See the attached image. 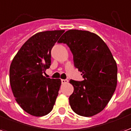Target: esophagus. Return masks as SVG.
<instances>
[{
  "label": "esophagus",
  "instance_id": "34e87169",
  "mask_svg": "<svg viewBox=\"0 0 131 131\" xmlns=\"http://www.w3.org/2000/svg\"><path fill=\"white\" fill-rule=\"evenodd\" d=\"M61 82L62 84H65V83H68V80L67 79H61Z\"/></svg>",
  "mask_w": 131,
  "mask_h": 131
}]
</instances>
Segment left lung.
<instances>
[{
    "instance_id": "8db88e82",
    "label": "left lung",
    "mask_w": 131,
    "mask_h": 131,
    "mask_svg": "<svg viewBox=\"0 0 131 131\" xmlns=\"http://www.w3.org/2000/svg\"><path fill=\"white\" fill-rule=\"evenodd\" d=\"M57 43H65L73 54L74 67L83 80L71 79L74 92L69 104L83 116L98 114L112 98L117 84V66L110 50L101 38L88 31H66Z\"/></svg>"
}]
</instances>
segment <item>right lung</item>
Returning <instances> with one entry per match:
<instances>
[{"label": "right lung", "mask_w": 131, "mask_h": 131, "mask_svg": "<svg viewBox=\"0 0 131 131\" xmlns=\"http://www.w3.org/2000/svg\"><path fill=\"white\" fill-rule=\"evenodd\" d=\"M64 30L34 34L17 52L10 67V83L17 102L31 115L42 116L52 110L61 80L43 77L51 64V50Z\"/></svg>", "instance_id": "right-lung-1"}]
</instances>
